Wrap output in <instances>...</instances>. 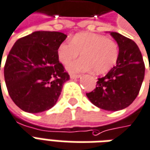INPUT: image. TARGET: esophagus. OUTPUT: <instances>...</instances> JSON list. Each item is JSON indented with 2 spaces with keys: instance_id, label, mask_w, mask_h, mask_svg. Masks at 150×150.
<instances>
[{
  "instance_id": "34e87169",
  "label": "esophagus",
  "mask_w": 150,
  "mask_h": 150,
  "mask_svg": "<svg viewBox=\"0 0 150 150\" xmlns=\"http://www.w3.org/2000/svg\"><path fill=\"white\" fill-rule=\"evenodd\" d=\"M81 75H76V74H71V79H77V78H79Z\"/></svg>"
}]
</instances>
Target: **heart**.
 Wrapping results in <instances>:
<instances>
[{
	"label": "heart",
	"mask_w": 150,
	"mask_h": 150,
	"mask_svg": "<svg viewBox=\"0 0 150 150\" xmlns=\"http://www.w3.org/2000/svg\"><path fill=\"white\" fill-rule=\"evenodd\" d=\"M81 53L82 57L67 65L70 72L93 70L95 74H104L117 64L119 47L117 42L106 36L92 32H82L73 36L71 41H64L57 49L58 59L67 64Z\"/></svg>",
	"instance_id": "b5f03b06"
}]
</instances>
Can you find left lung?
<instances>
[{
  "mask_svg": "<svg viewBox=\"0 0 150 150\" xmlns=\"http://www.w3.org/2000/svg\"><path fill=\"white\" fill-rule=\"evenodd\" d=\"M119 47V57L107 75L98 79L96 88L86 93L97 107L117 111L133 102L144 77V63L138 46L132 40L117 32H110Z\"/></svg>",
  "mask_w": 150,
  "mask_h": 150,
  "instance_id": "8db88e82",
  "label": "left lung"
}]
</instances>
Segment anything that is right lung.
<instances>
[{
    "label": "right lung",
    "mask_w": 150,
    "mask_h": 150,
    "mask_svg": "<svg viewBox=\"0 0 150 150\" xmlns=\"http://www.w3.org/2000/svg\"><path fill=\"white\" fill-rule=\"evenodd\" d=\"M67 37L58 31H35L18 39L9 51L5 81L9 97L23 111L40 113L56 104L70 79L57 56Z\"/></svg>",
    "instance_id": "right-lung-1"
}]
</instances>
